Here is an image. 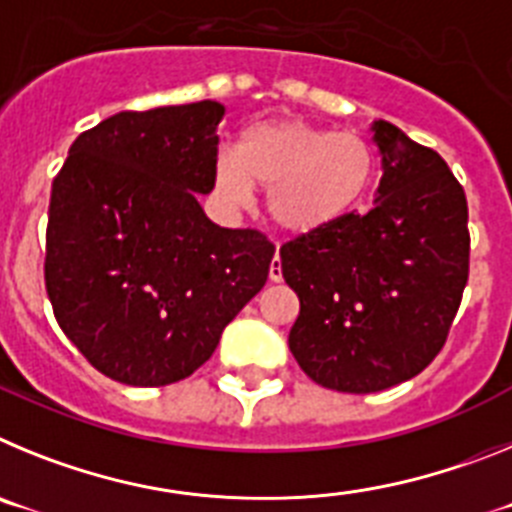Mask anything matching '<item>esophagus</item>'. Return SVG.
Segmentation results:
<instances>
[{"label": "esophagus", "mask_w": 512, "mask_h": 512, "mask_svg": "<svg viewBox=\"0 0 512 512\" xmlns=\"http://www.w3.org/2000/svg\"><path fill=\"white\" fill-rule=\"evenodd\" d=\"M269 279H271V282H282V264H279V253L274 256V261L269 264Z\"/></svg>", "instance_id": "esophagus-1"}]
</instances>
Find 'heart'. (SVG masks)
<instances>
[{
  "label": "heart",
  "mask_w": 512,
  "mask_h": 512,
  "mask_svg": "<svg viewBox=\"0 0 512 512\" xmlns=\"http://www.w3.org/2000/svg\"><path fill=\"white\" fill-rule=\"evenodd\" d=\"M372 179V153L356 135L330 133L297 120L259 122L243 130L235 158L217 161V192L246 205L253 184L266 187L269 217L287 233H315L346 215Z\"/></svg>",
  "instance_id": "b5f03b06"
}]
</instances>
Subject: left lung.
Returning <instances> with one entry per match:
<instances>
[{"label":"left lung","mask_w":512,"mask_h":512,"mask_svg":"<svg viewBox=\"0 0 512 512\" xmlns=\"http://www.w3.org/2000/svg\"><path fill=\"white\" fill-rule=\"evenodd\" d=\"M377 205L279 248L300 297L289 351L312 382L369 395L441 354L469 279L467 194L433 148L374 122Z\"/></svg>","instance_id":"left-lung-1"}]
</instances>
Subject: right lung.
<instances>
[{
	"instance_id": "obj_1",
	"label": "right lung",
	"mask_w": 512,
	"mask_h": 512,
	"mask_svg": "<svg viewBox=\"0 0 512 512\" xmlns=\"http://www.w3.org/2000/svg\"><path fill=\"white\" fill-rule=\"evenodd\" d=\"M225 107L117 112L84 130L53 179L45 292L89 364L133 387H164L212 356L261 292L274 243L220 228L197 194L215 189Z\"/></svg>"
}]
</instances>
